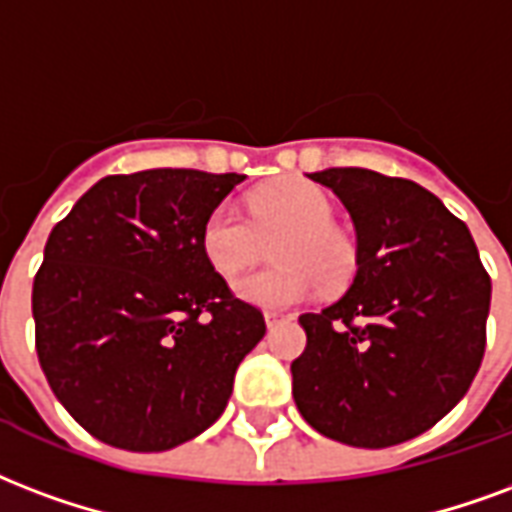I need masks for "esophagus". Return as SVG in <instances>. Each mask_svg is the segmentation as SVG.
Instances as JSON below:
<instances>
[{
  "label": "esophagus",
  "instance_id": "1",
  "mask_svg": "<svg viewBox=\"0 0 512 512\" xmlns=\"http://www.w3.org/2000/svg\"><path fill=\"white\" fill-rule=\"evenodd\" d=\"M263 317H266V325H268V328H274V325L279 323V317H282V314H276V312H266V314H263Z\"/></svg>",
  "mask_w": 512,
  "mask_h": 512
}]
</instances>
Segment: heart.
Wrapping results in <instances>:
<instances>
[{"instance_id": "1", "label": "heart", "mask_w": 512, "mask_h": 512, "mask_svg": "<svg viewBox=\"0 0 512 512\" xmlns=\"http://www.w3.org/2000/svg\"><path fill=\"white\" fill-rule=\"evenodd\" d=\"M249 219L236 208L217 206L200 227V249L211 268L236 276L266 255L274 244L279 266L241 276L233 290L241 301L266 309H287L320 287L339 293L358 271V249L336 222L331 195L317 184L287 179L255 189L246 198Z\"/></svg>"}]
</instances>
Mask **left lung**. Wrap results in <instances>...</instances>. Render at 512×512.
Segmentation results:
<instances>
[{"label": "left lung", "instance_id": "1", "mask_svg": "<svg viewBox=\"0 0 512 512\" xmlns=\"http://www.w3.org/2000/svg\"><path fill=\"white\" fill-rule=\"evenodd\" d=\"M342 200L358 236L347 295L298 317L293 399L323 437L391 448L464 399L486 352L491 276L469 227L415 181L366 168L309 176Z\"/></svg>", "mask_w": 512, "mask_h": 512}]
</instances>
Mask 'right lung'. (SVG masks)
Here are the masks:
<instances>
[{
	"label": "right lung",
	"mask_w": 512,
	"mask_h": 512,
	"mask_svg": "<svg viewBox=\"0 0 512 512\" xmlns=\"http://www.w3.org/2000/svg\"><path fill=\"white\" fill-rule=\"evenodd\" d=\"M238 173L105 176L56 222L34 276V347L62 407L105 445L170 450L225 412L266 336L200 249Z\"/></svg>",
	"instance_id": "right-lung-1"
}]
</instances>
